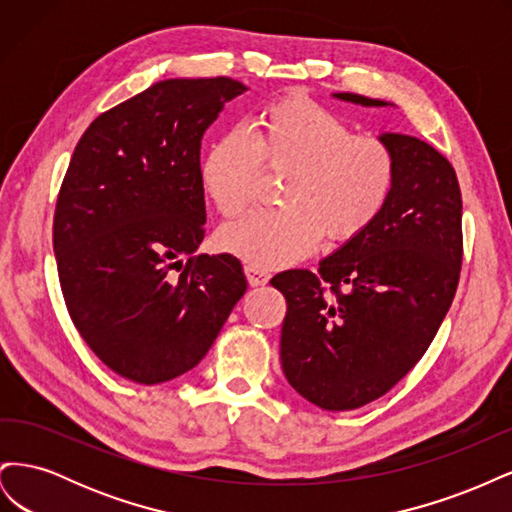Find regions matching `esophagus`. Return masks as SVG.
<instances>
[{
    "mask_svg": "<svg viewBox=\"0 0 512 512\" xmlns=\"http://www.w3.org/2000/svg\"><path fill=\"white\" fill-rule=\"evenodd\" d=\"M245 275H247V282H250V286H265L269 282V273L265 269L254 267V265L245 267Z\"/></svg>",
    "mask_w": 512,
    "mask_h": 512,
    "instance_id": "obj_1",
    "label": "esophagus"
}]
</instances>
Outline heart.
<instances>
[{"instance_id": "1", "label": "heart", "mask_w": 512, "mask_h": 512, "mask_svg": "<svg viewBox=\"0 0 512 512\" xmlns=\"http://www.w3.org/2000/svg\"><path fill=\"white\" fill-rule=\"evenodd\" d=\"M262 168L286 173L280 209H260L220 230L224 252L254 267H284L327 237L350 243L374 226L395 188V158L374 136L354 134L331 108L307 96L269 102L252 130L215 138L200 183L224 218L250 207Z\"/></svg>"}]
</instances>
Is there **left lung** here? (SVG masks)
Segmentation results:
<instances>
[{
	"instance_id": "1",
	"label": "left lung",
	"mask_w": 512,
	"mask_h": 512,
	"mask_svg": "<svg viewBox=\"0 0 512 512\" xmlns=\"http://www.w3.org/2000/svg\"><path fill=\"white\" fill-rule=\"evenodd\" d=\"M380 141L391 149L397 175L374 226L324 258L316 273L290 269L271 280L286 299L284 376L322 410H354L389 393L427 352L459 284L455 168L421 138L384 134Z\"/></svg>"
}]
</instances>
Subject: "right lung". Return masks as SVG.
Masks as SVG:
<instances>
[{"mask_svg":"<svg viewBox=\"0 0 512 512\" xmlns=\"http://www.w3.org/2000/svg\"><path fill=\"white\" fill-rule=\"evenodd\" d=\"M243 91L228 76L160 81L74 147L53 218L59 284L87 346L132 382L196 367L247 290L235 256L194 254L207 218L200 141Z\"/></svg>","mask_w":512,"mask_h":512,"instance_id":"1","label":"right lung"}]
</instances>
